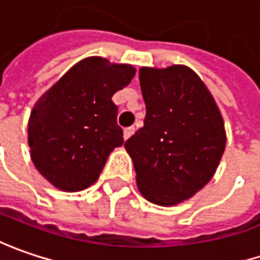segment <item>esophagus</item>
<instances>
[{
	"mask_svg": "<svg viewBox=\"0 0 260 260\" xmlns=\"http://www.w3.org/2000/svg\"><path fill=\"white\" fill-rule=\"evenodd\" d=\"M134 132H135V128H134V126L125 128V129H123V138H125V140H128V138H129V137L132 135V134H134Z\"/></svg>",
	"mask_w": 260,
	"mask_h": 260,
	"instance_id": "34e87169",
	"label": "esophagus"
}]
</instances>
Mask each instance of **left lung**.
<instances>
[{"mask_svg":"<svg viewBox=\"0 0 260 260\" xmlns=\"http://www.w3.org/2000/svg\"><path fill=\"white\" fill-rule=\"evenodd\" d=\"M144 126L125 148L142 197L161 207L177 205L208 183L225 150L224 120L212 94L185 65L142 67Z\"/></svg>","mask_w":260,"mask_h":260,"instance_id":"1","label":"left lung"}]
</instances>
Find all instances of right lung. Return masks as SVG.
Segmentation results:
<instances>
[{
    "label": "right lung",
    "mask_w": 260,
    "mask_h": 260,
    "mask_svg": "<svg viewBox=\"0 0 260 260\" xmlns=\"http://www.w3.org/2000/svg\"><path fill=\"white\" fill-rule=\"evenodd\" d=\"M134 75L132 65L90 56L36 102L27 123L30 157L53 186L78 192L99 179L109 154L123 144L112 96Z\"/></svg>",
    "instance_id": "obj_1"
}]
</instances>
